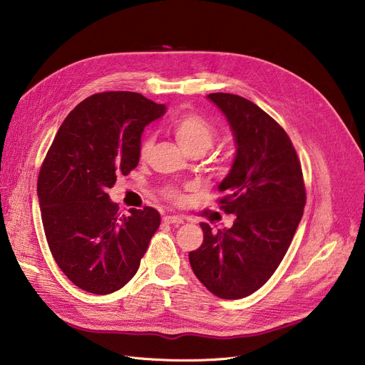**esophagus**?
Listing matches in <instances>:
<instances>
[{
	"label": "esophagus",
	"instance_id": "esophagus-1",
	"mask_svg": "<svg viewBox=\"0 0 365 365\" xmlns=\"http://www.w3.org/2000/svg\"><path fill=\"white\" fill-rule=\"evenodd\" d=\"M163 221L168 222V224H175V225H178V224H182V222H184V218L180 217V215H166V217H163Z\"/></svg>",
	"mask_w": 365,
	"mask_h": 365
}]
</instances>
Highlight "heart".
Masks as SVG:
<instances>
[{"instance_id":"b5f03b06","label":"heart","mask_w":365,"mask_h":365,"mask_svg":"<svg viewBox=\"0 0 365 365\" xmlns=\"http://www.w3.org/2000/svg\"><path fill=\"white\" fill-rule=\"evenodd\" d=\"M173 136H175L180 147L187 153H205L210 150L217 138V130L212 123L195 113H187L173 120L170 126ZM153 148V136L147 135L141 141L140 154L147 158ZM168 196L172 199H180L178 192L168 190Z\"/></svg>"}]
</instances>
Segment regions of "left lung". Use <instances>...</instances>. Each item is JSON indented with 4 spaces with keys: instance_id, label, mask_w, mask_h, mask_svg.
Segmentation results:
<instances>
[{
    "instance_id": "1",
    "label": "left lung",
    "mask_w": 365,
    "mask_h": 365,
    "mask_svg": "<svg viewBox=\"0 0 365 365\" xmlns=\"http://www.w3.org/2000/svg\"><path fill=\"white\" fill-rule=\"evenodd\" d=\"M230 126L236 154L218 190L230 229L212 233L200 222L203 242L188 254L197 279L221 299L247 297L281 264L303 217L302 166L287 132L254 102L232 93L206 96Z\"/></svg>"
}]
</instances>
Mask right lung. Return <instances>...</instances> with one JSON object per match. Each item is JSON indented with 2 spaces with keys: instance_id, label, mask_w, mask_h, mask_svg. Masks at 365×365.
<instances>
[{
  "instance_id": "add662e5",
  "label": "right lung",
  "mask_w": 365,
  "mask_h": 365,
  "mask_svg": "<svg viewBox=\"0 0 365 365\" xmlns=\"http://www.w3.org/2000/svg\"><path fill=\"white\" fill-rule=\"evenodd\" d=\"M165 113L141 93H96L68 114L51 143L37 184L44 233L61 270L84 291L123 288L159 229L154 207L120 215L107 192L138 166L144 128Z\"/></svg>"
}]
</instances>
